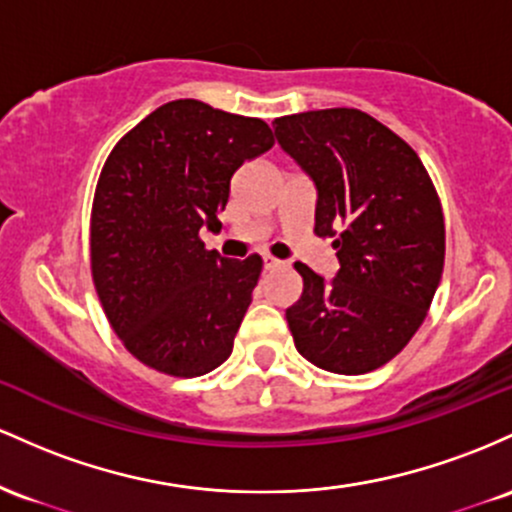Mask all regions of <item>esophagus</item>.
Listing matches in <instances>:
<instances>
[{
	"label": "esophagus",
	"mask_w": 512,
	"mask_h": 512,
	"mask_svg": "<svg viewBox=\"0 0 512 512\" xmlns=\"http://www.w3.org/2000/svg\"><path fill=\"white\" fill-rule=\"evenodd\" d=\"M280 266H283V261H278V258L263 256V268H266V271H275V268H280Z\"/></svg>",
	"instance_id": "1"
}]
</instances>
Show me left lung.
<instances>
[{
	"label": "left lung",
	"instance_id": "8db88e82",
	"mask_svg": "<svg viewBox=\"0 0 512 512\" xmlns=\"http://www.w3.org/2000/svg\"><path fill=\"white\" fill-rule=\"evenodd\" d=\"M278 145L317 186L314 234L333 237L326 283L304 263L302 297L285 312L302 358L365 375L404 350L426 319L445 263V217L421 157L358 108L273 120Z\"/></svg>",
	"mask_w": 512,
	"mask_h": 512
}]
</instances>
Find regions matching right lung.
I'll use <instances>...</instances> for the list:
<instances>
[{"label": "right lung", "instance_id": "add662e5", "mask_svg": "<svg viewBox=\"0 0 512 512\" xmlns=\"http://www.w3.org/2000/svg\"><path fill=\"white\" fill-rule=\"evenodd\" d=\"M275 145L261 118L179 99L118 140L91 205V278L108 324L142 365L200 377L229 358L263 261L200 241L220 227L237 169Z\"/></svg>", "mask_w": 512, "mask_h": 512}]
</instances>
